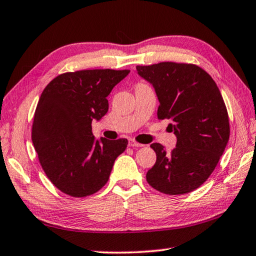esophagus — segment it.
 Wrapping results in <instances>:
<instances>
[{
	"label": "esophagus",
	"instance_id": "esophagus-1",
	"mask_svg": "<svg viewBox=\"0 0 256 256\" xmlns=\"http://www.w3.org/2000/svg\"><path fill=\"white\" fill-rule=\"evenodd\" d=\"M128 146H144V144H138V142H136L134 138H130L128 140Z\"/></svg>",
	"mask_w": 256,
	"mask_h": 256
}]
</instances>
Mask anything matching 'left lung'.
<instances>
[{
    "instance_id": "8db88e82",
    "label": "left lung",
    "mask_w": 256,
    "mask_h": 256,
    "mask_svg": "<svg viewBox=\"0 0 256 256\" xmlns=\"http://www.w3.org/2000/svg\"><path fill=\"white\" fill-rule=\"evenodd\" d=\"M136 71L152 84L159 99L158 120H170L177 138L167 154L160 144L150 146L157 160L146 182L168 196L190 193L204 183L228 144V112L219 88L202 68L190 63L160 62L138 66Z\"/></svg>"
}]
</instances>
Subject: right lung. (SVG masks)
<instances>
[{"label": "right lung", "mask_w": 256, "mask_h": 256, "mask_svg": "<svg viewBox=\"0 0 256 256\" xmlns=\"http://www.w3.org/2000/svg\"><path fill=\"white\" fill-rule=\"evenodd\" d=\"M130 70H81L58 74L42 90L32 138L38 160L56 188L84 198L110 178L128 138L94 140L92 123L108 112L107 96Z\"/></svg>", "instance_id": "obj_1"}]
</instances>
